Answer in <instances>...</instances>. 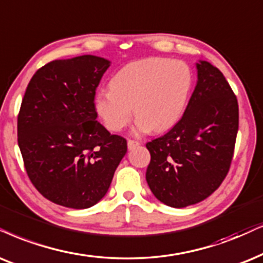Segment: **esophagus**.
Listing matches in <instances>:
<instances>
[{"instance_id":"esophagus-1","label":"esophagus","mask_w":263,"mask_h":263,"mask_svg":"<svg viewBox=\"0 0 263 263\" xmlns=\"http://www.w3.org/2000/svg\"><path fill=\"white\" fill-rule=\"evenodd\" d=\"M139 145V142L138 141H135V139H128L127 141V147L128 149H134Z\"/></svg>"}]
</instances>
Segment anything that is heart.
<instances>
[{
    "mask_svg": "<svg viewBox=\"0 0 263 263\" xmlns=\"http://www.w3.org/2000/svg\"><path fill=\"white\" fill-rule=\"evenodd\" d=\"M193 87V72L184 62L148 58L132 62L112 76L110 89L95 99L96 111L109 131L128 124L132 109L142 132H162L183 115Z\"/></svg>",
    "mask_w": 263,
    "mask_h": 263,
    "instance_id": "heart-1",
    "label": "heart"
}]
</instances>
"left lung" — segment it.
Returning <instances> with one entry per match:
<instances>
[{
	"label": "left lung",
	"mask_w": 263,
	"mask_h": 263,
	"mask_svg": "<svg viewBox=\"0 0 263 263\" xmlns=\"http://www.w3.org/2000/svg\"><path fill=\"white\" fill-rule=\"evenodd\" d=\"M195 86L183 116L167 134L148 142V185L158 200L185 208L220 187L231 167L239 127L238 101L223 74L197 64Z\"/></svg>",
	"instance_id": "obj_1"
}]
</instances>
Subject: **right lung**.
I'll use <instances>...</instances> for the list:
<instances>
[{
    "instance_id": "1",
    "label": "right lung",
    "mask_w": 263,
    "mask_h": 263,
    "mask_svg": "<svg viewBox=\"0 0 263 263\" xmlns=\"http://www.w3.org/2000/svg\"><path fill=\"white\" fill-rule=\"evenodd\" d=\"M109 61L81 55L35 72L18 114V144L34 187L54 204L87 209L101 200L127 141L98 122L96 91Z\"/></svg>"
}]
</instances>
